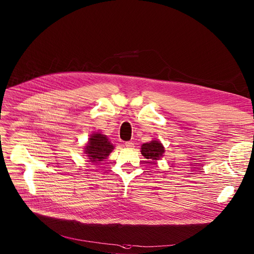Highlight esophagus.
Listing matches in <instances>:
<instances>
[{
    "instance_id": "esophagus-1",
    "label": "esophagus",
    "mask_w": 254,
    "mask_h": 254,
    "mask_svg": "<svg viewBox=\"0 0 254 254\" xmlns=\"http://www.w3.org/2000/svg\"><path fill=\"white\" fill-rule=\"evenodd\" d=\"M125 145H126L127 147H129V148H132V147L134 146V143H133L132 141H126V142H125Z\"/></svg>"
}]
</instances>
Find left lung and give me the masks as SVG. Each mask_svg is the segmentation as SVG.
<instances>
[{"mask_svg":"<svg viewBox=\"0 0 254 254\" xmlns=\"http://www.w3.org/2000/svg\"><path fill=\"white\" fill-rule=\"evenodd\" d=\"M141 155L145 159L153 160L154 162L163 157V154L165 153L163 144L159 140H152L150 142L143 143L141 145Z\"/></svg>","mask_w":254,"mask_h":254,"instance_id":"1","label":"left lung"}]
</instances>
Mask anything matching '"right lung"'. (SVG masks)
<instances>
[{
  "mask_svg": "<svg viewBox=\"0 0 254 254\" xmlns=\"http://www.w3.org/2000/svg\"><path fill=\"white\" fill-rule=\"evenodd\" d=\"M114 145L109 141L108 136L101 133H93L88 139L84 153L89 158V162L98 163L103 159H107L113 152Z\"/></svg>",
  "mask_w": 254,
  "mask_h": 254,
  "instance_id": "obj_1",
  "label": "right lung"
}]
</instances>
